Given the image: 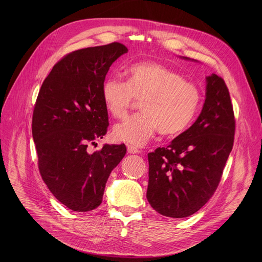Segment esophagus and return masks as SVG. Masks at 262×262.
I'll return each mask as SVG.
<instances>
[{"label":"esophagus","mask_w":262,"mask_h":262,"mask_svg":"<svg viewBox=\"0 0 262 262\" xmlns=\"http://www.w3.org/2000/svg\"><path fill=\"white\" fill-rule=\"evenodd\" d=\"M127 152L129 154H137V153H140V150L135 147V146H132V145H127Z\"/></svg>","instance_id":"obj_1"}]
</instances>
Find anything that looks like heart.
Here are the masks:
<instances>
[{
	"label": "heart",
	"mask_w": 262,
	"mask_h": 262,
	"mask_svg": "<svg viewBox=\"0 0 262 262\" xmlns=\"http://www.w3.org/2000/svg\"><path fill=\"white\" fill-rule=\"evenodd\" d=\"M125 75L126 82L108 78L102 86L105 108L116 119L125 117L134 100H140L141 113L115 126L117 141L141 145L158 130L163 136L178 135L195 118L201 92L181 74L163 64L144 61L132 64Z\"/></svg>",
	"instance_id": "obj_1"
}]
</instances>
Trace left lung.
I'll return each mask as SVG.
<instances>
[{
	"label": "left lung",
	"instance_id": "8db88e82",
	"mask_svg": "<svg viewBox=\"0 0 262 262\" xmlns=\"http://www.w3.org/2000/svg\"><path fill=\"white\" fill-rule=\"evenodd\" d=\"M235 127L225 81L211 74L206 77V99L196 121L167 147L147 154L146 199L158 213L183 219L209 201L232 149Z\"/></svg>",
	"mask_w": 262,
	"mask_h": 262
}]
</instances>
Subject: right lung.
<instances>
[{
  "label": "right lung",
  "instance_id": "obj_1",
  "mask_svg": "<svg viewBox=\"0 0 262 262\" xmlns=\"http://www.w3.org/2000/svg\"><path fill=\"white\" fill-rule=\"evenodd\" d=\"M128 50L119 42L68 54L52 69L39 91L32 133L38 167L53 195L78 212L99 207L108 177L126 154L125 144L88 143L107 133L102 86L112 66Z\"/></svg>",
  "mask_w": 262,
  "mask_h": 262
}]
</instances>
